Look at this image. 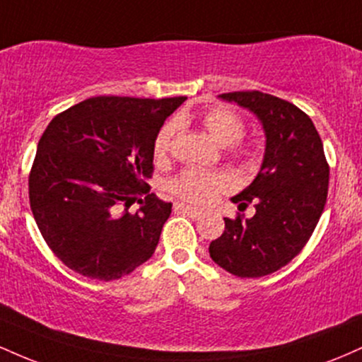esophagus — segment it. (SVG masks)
Instances as JSON below:
<instances>
[{
  "instance_id": "esophagus-1",
  "label": "esophagus",
  "mask_w": 362,
  "mask_h": 362,
  "mask_svg": "<svg viewBox=\"0 0 362 362\" xmlns=\"http://www.w3.org/2000/svg\"><path fill=\"white\" fill-rule=\"evenodd\" d=\"M175 211L177 213H185L187 216H190V218H201L202 216V211L201 209H195L192 206H187V204H182V202H175Z\"/></svg>"
}]
</instances>
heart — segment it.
<instances>
[{"label": "heart", "instance_id": "b5f03b06", "mask_svg": "<svg viewBox=\"0 0 362 362\" xmlns=\"http://www.w3.org/2000/svg\"><path fill=\"white\" fill-rule=\"evenodd\" d=\"M201 122L207 134L219 146H231V153L236 156L250 155L247 148L236 146L245 134V122L238 114L226 107H216L202 114ZM178 129L175 120H170L160 129L153 144V155L156 161H165L172 149L173 138ZM235 180L224 170H197L187 168L170 180V192L180 201L194 206H207L214 202L223 192L233 189Z\"/></svg>", "mask_w": 362, "mask_h": 362}]
</instances>
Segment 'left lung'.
Here are the masks:
<instances>
[{
  "instance_id": "obj_1",
  "label": "left lung",
  "mask_w": 362,
  "mask_h": 362,
  "mask_svg": "<svg viewBox=\"0 0 362 362\" xmlns=\"http://www.w3.org/2000/svg\"><path fill=\"white\" fill-rule=\"evenodd\" d=\"M219 98L257 115L265 132V153L255 180L231 197L240 209L253 202L255 214L224 218V231L211 242L209 255L233 276H269L289 264L317 228L330 168L318 131L296 105L257 90Z\"/></svg>"
}]
</instances>
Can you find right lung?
Instances as JSON below:
<instances>
[{
    "label": "right lung",
    "instance_id": "obj_1",
    "mask_svg": "<svg viewBox=\"0 0 362 362\" xmlns=\"http://www.w3.org/2000/svg\"><path fill=\"white\" fill-rule=\"evenodd\" d=\"M184 102L185 97H93L45 127L28 197L45 243L66 267L114 281L155 253L172 202L158 199L146 184L153 144ZM134 200L140 209L132 215L127 209ZM120 206L127 207L122 214Z\"/></svg>",
    "mask_w": 362,
    "mask_h": 362
}]
</instances>
